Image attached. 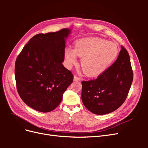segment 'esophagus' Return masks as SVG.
I'll return each instance as SVG.
<instances>
[{
    "label": "esophagus",
    "mask_w": 148,
    "mask_h": 148,
    "mask_svg": "<svg viewBox=\"0 0 148 148\" xmlns=\"http://www.w3.org/2000/svg\"><path fill=\"white\" fill-rule=\"evenodd\" d=\"M81 80V78H80L78 76H74V81H80Z\"/></svg>",
    "instance_id": "esophagus-1"
}]
</instances>
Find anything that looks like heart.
Segmentation results:
<instances>
[{
  "label": "heart",
  "instance_id": "heart-1",
  "mask_svg": "<svg viewBox=\"0 0 148 148\" xmlns=\"http://www.w3.org/2000/svg\"><path fill=\"white\" fill-rule=\"evenodd\" d=\"M117 44L98 38H84L76 43L75 49L65 51L66 64L71 67L77 62V56L83 57L82 68L87 75L96 76L102 73L117 57Z\"/></svg>",
  "mask_w": 148,
  "mask_h": 148
}]
</instances>
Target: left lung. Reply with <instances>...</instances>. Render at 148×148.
<instances>
[{"instance_id": "8db88e82", "label": "left lung", "mask_w": 148, "mask_h": 148, "mask_svg": "<svg viewBox=\"0 0 148 148\" xmlns=\"http://www.w3.org/2000/svg\"><path fill=\"white\" fill-rule=\"evenodd\" d=\"M114 63L96 79L83 81L82 99L84 106L97 115L117 110L127 99L133 78L130 59L123 46Z\"/></svg>"}]
</instances>
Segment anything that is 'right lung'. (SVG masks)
Masks as SVG:
<instances>
[{"label": "right lung", "instance_id": "obj_1", "mask_svg": "<svg viewBox=\"0 0 148 148\" xmlns=\"http://www.w3.org/2000/svg\"><path fill=\"white\" fill-rule=\"evenodd\" d=\"M70 30L39 33L31 38L18 56L15 65L17 91L26 105L49 112L60 104L73 75L62 65L65 41Z\"/></svg>", "mask_w": 148, "mask_h": 148}]
</instances>
